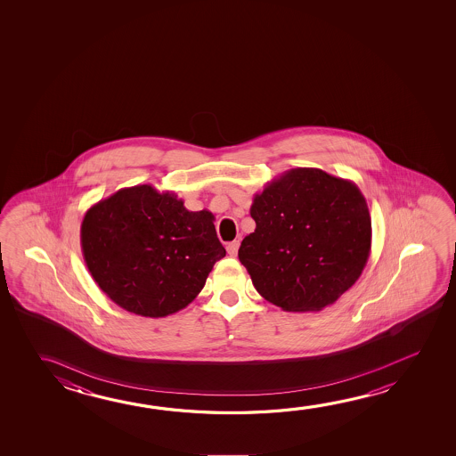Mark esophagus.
Returning a JSON list of instances; mask_svg holds the SVG:
<instances>
[{
    "label": "esophagus",
    "mask_w": 456,
    "mask_h": 456,
    "mask_svg": "<svg viewBox=\"0 0 456 456\" xmlns=\"http://www.w3.org/2000/svg\"><path fill=\"white\" fill-rule=\"evenodd\" d=\"M239 248H240V241H231L229 245H227V253H229V256H232V257H235L237 256V253H239Z\"/></svg>",
    "instance_id": "1"
}]
</instances>
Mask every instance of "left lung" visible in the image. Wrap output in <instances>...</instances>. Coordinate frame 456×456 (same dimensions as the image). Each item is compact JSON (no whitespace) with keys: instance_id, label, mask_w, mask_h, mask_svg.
Returning <instances> with one entry per match:
<instances>
[{"instance_id":"1","label":"left lung","mask_w":456,"mask_h":456,"mask_svg":"<svg viewBox=\"0 0 456 456\" xmlns=\"http://www.w3.org/2000/svg\"><path fill=\"white\" fill-rule=\"evenodd\" d=\"M253 233L239 259L256 291L284 312H320L356 283L372 245L366 199L353 181L292 168L254 195Z\"/></svg>"}]
</instances>
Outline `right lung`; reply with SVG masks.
Listing matches in <instances>:
<instances>
[{
	"instance_id": "add662e5",
	"label": "right lung",
	"mask_w": 456,
	"mask_h": 456,
	"mask_svg": "<svg viewBox=\"0 0 456 456\" xmlns=\"http://www.w3.org/2000/svg\"><path fill=\"white\" fill-rule=\"evenodd\" d=\"M213 223L211 211H189L173 192L124 187L87 209L84 261L114 304L164 318L186 308L224 257Z\"/></svg>"
}]
</instances>
